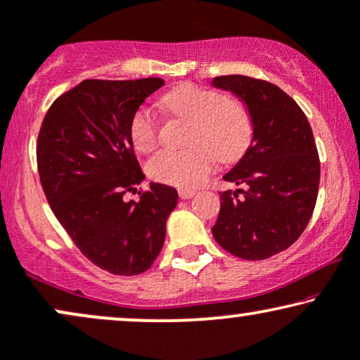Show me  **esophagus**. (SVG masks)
<instances>
[{
    "label": "esophagus",
    "mask_w": 360,
    "mask_h": 360,
    "mask_svg": "<svg viewBox=\"0 0 360 360\" xmlns=\"http://www.w3.org/2000/svg\"><path fill=\"white\" fill-rule=\"evenodd\" d=\"M195 194L194 189H188V188H181L179 189V198L181 199H191Z\"/></svg>",
    "instance_id": "34e87169"
}]
</instances>
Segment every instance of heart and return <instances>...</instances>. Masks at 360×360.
I'll use <instances>...</instances> for the list:
<instances>
[{
	"label": "heart",
	"instance_id": "1",
	"mask_svg": "<svg viewBox=\"0 0 360 360\" xmlns=\"http://www.w3.org/2000/svg\"><path fill=\"white\" fill-rule=\"evenodd\" d=\"M172 116L193 122L188 134V151L165 149L149 159L148 174L154 181L181 188L202 184L212 169L214 158L231 162L240 158L252 139V120L239 99L226 98L221 91L183 84L162 99ZM136 151L149 154L159 144L161 124L153 109L134 112L129 126Z\"/></svg>",
	"mask_w": 360,
	"mask_h": 360
}]
</instances>
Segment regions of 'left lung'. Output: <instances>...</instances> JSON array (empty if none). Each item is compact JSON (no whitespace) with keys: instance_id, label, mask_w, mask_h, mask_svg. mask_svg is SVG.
Masks as SVG:
<instances>
[{"instance_id":"left-lung-1","label":"left lung","mask_w":360,"mask_h":360,"mask_svg":"<svg viewBox=\"0 0 360 360\" xmlns=\"http://www.w3.org/2000/svg\"><path fill=\"white\" fill-rule=\"evenodd\" d=\"M243 99L252 120V143L224 176L239 189L221 193L212 236L236 257L261 261L292 245L317 201L321 162L306 115L269 81L229 75L212 79Z\"/></svg>"}]
</instances>
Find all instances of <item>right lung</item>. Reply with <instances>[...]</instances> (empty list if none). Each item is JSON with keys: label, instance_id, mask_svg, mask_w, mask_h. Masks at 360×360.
I'll use <instances>...</instances> for the list:
<instances>
[{"label": "right lung", "instance_id": "obj_1", "mask_svg": "<svg viewBox=\"0 0 360 360\" xmlns=\"http://www.w3.org/2000/svg\"><path fill=\"white\" fill-rule=\"evenodd\" d=\"M159 78L84 79L48 109L36 144L44 195L59 224L94 266L138 276L153 266L166 238L177 191L151 183L139 201H126L144 179L129 126Z\"/></svg>", "mask_w": 360, "mask_h": 360}]
</instances>
